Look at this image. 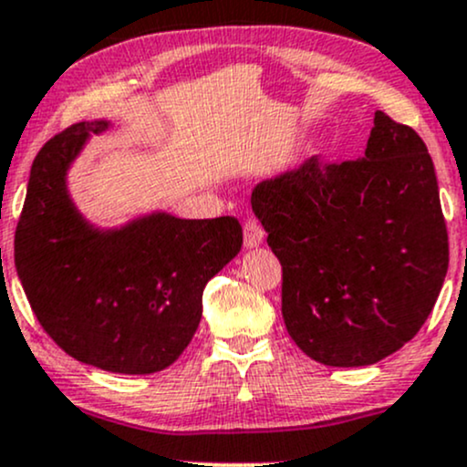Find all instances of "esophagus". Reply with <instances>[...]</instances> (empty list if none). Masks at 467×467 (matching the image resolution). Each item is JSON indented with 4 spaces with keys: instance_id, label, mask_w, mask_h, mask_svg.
Instances as JSON below:
<instances>
[{
    "instance_id": "obj_1",
    "label": "esophagus",
    "mask_w": 467,
    "mask_h": 467,
    "mask_svg": "<svg viewBox=\"0 0 467 467\" xmlns=\"http://www.w3.org/2000/svg\"><path fill=\"white\" fill-rule=\"evenodd\" d=\"M262 240H265V232H262L260 223H257L255 218H246L244 221V246L254 249V246L262 244Z\"/></svg>"
}]
</instances>
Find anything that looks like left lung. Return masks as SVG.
<instances>
[{"instance_id": "8db88e82", "label": "left lung", "mask_w": 467, "mask_h": 467, "mask_svg": "<svg viewBox=\"0 0 467 467\" xmlns=\"http://www.w3.org/2000/svg\"><path fill=\"white\" fill-rule=\"evenodd\" d=\"M282 265L297 348L330 367L374 365L429 319L448 271L435 166L421 137L376 111L363 159L321 161L251 194Z\"/></svg>"}]
</instances>
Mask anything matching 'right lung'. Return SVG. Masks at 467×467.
I'll list each match as a JSON object with an SVG mask.
<instances>
[{
  "label": "right lung",
  "mask_w": 467,
  "mask_h": 467,
  "mask_svg": "<svg viewBox=\"0 0 467 467\" xmlns=\"http://www.w3.org/2000/svg\"><path fill=\"white\" fill-rule=\"evenodd\" d=\"M104 119L78 122L32 161L15 232V266L47 337L71 358L113 374H155L188 348L202 288L243 246L238 218L168 213L98 232L71 205L65 172Z\"/></svg>",
  "instance_id": "right-lung-1"
}]
</instances>
